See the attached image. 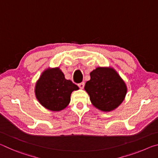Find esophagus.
Segmentation results:
<instances>
[{"label": "esophagus", "instance_id": "obj_1", "mask_svg": "<svg viewBox=\"0 0 158 158\" xmlns=\"http://www.w3.org/2000/svg\"><path fill=\"white\" fill-rule=\"evenodd\" d=\"M84 85H85L84 83L82 82V83H81V84H79V87L81 89H84Z\"/></svg>", "mask_w": 158, "mask_h": 158}]
</instances>
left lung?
I'll return each mask as SVG.
<instances>
[{"label":"left lung","mask_w":158,"mask_h":158,"mask_svg":"<svg viewBox=\"0 0 158 158\" xmlns=\"http://www.w3.org/2000/svg\"><path fill=\"white\" fill-rule=\"evenodd\" d=\"M90 76L84 89L95 108L109 112L121 105L126 95L127 85L114 68L98 67Z\"/></svg>","instance_id":"8db88e82"}]
</instances>
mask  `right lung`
Listing matches in <instances>:
<instances>
[{
	"mask_svg": "<svg viewBox=\"0 0 158 158\" xmlns=\"http://www.w3.org/2000/svg\"><path fill=\"white\" fill-rule=\"evenodd\" d=\"M78 89L77 85L65 78L59 68H49L37 81L35 93L37 100L44 108L60 111L69 105L72 93Z\"/></svg>",
	"mask_w": 158,
	"mask_h": 158,
	"instance_id": "1",
	"label": "right lung"
}]
</instances>
